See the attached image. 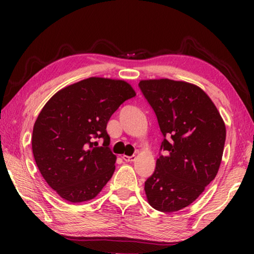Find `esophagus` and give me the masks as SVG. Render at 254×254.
<instances>
[{"label":"esophagus","mask_w":254,"mask_h":254,"mask_svg":"<svg viewBox=\"0 0 254 254\" xmlns=\"http://www.w3.org/2000/svg\"><path fill=\"white\" fill-rule=\"evenodd\" d=\"M122 159L126 162H131V161H134L135 160V156H126V154H123Z\"/></svg>","instance_id":"obj_1"}]
</instances>
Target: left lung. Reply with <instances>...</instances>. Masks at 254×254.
Instances as JSON below:
<instances>
[{
    "mask_svg": "<svg viewBox=\"0 0 254 254\" xmlns=\"http://www.w3.org/2000/svg\"><path fill=\"white\" fill-rule=\"evenodd\" d=\"M163 140L153 174L145 180L149 204L163 213L190 205L216 177L226 128L212 100L198 86L171 79L141 80Z\"/></svg>",
    "mask_w": 254,
    "mask_h": 254,
    "instance_id": "obj_1",
    "label": "left lung"
}]
</instances>
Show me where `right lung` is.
Returning a JSON list of instances; mask_svg holds the SVG:
<instances>
[{
	"label": "right lung",
	"mask_w": 254,
	"mask_h": 254,
	"mask_svg": "<svg viewBox=\"0 0 254 254\" xmlns=\"http://www.w3.org/2000/svg\"><path fill=\"white\" fill-rule=\"evenodd\" d=\"M135 96L124 80L91 78L67 86L47 102L33 127L32 152L47 184L65 200L93 199L115 170L106 126ZM103 139L98 147L95 140Z\"/></svg>",
	"instance_id": "1"
}]
</instances>
